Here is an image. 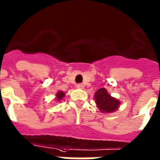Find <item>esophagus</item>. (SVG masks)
Masks as SVG:
<instances>
[{
  "instance_id": "1",
  "label": "esophagus",
  "mask_w": 160,
  "mask_h": 160,
  "mask_svg": "<svg viewBox=\"0 0 160 160\" xmlns=\"http://www.w3.org/2000/svg\"><path fill=\"white\" fill-rule=\"evenodd\" d=\"M84 87H85V86H84V85H83V84H78L77 85L78 89H84Z\"/></svg>"
}]
</instances>
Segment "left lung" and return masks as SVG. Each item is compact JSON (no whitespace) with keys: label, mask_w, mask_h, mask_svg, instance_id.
<instances>
[{"label":"left lung","mask_w":160,"mask_h":160,"mask_svg":"<svg viewBox=\"0 0 160 160\" xmlns=\"http://www.w3.org/2000/svg\"><path fill=\"white\" fill-rule=\"evenodd\" d=\"M96 107L103 113H112L118 109L120 102L108 94L105 88H101L95 93Z\"/></svg>","instance_id":"obj_1"}]
</instances>
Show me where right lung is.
Returning a JSON list of instances; mask_svg holds the SVG:
<instances>
[{"instance_id":"1","label":"right lung","mask_w":160,"mask_h":160,"mask_svg":"<svg viewBox=\"0 0 160 160\" xmlns=\"http://www.w3.org/2000/svg\"><path fill=\"white\" fill-rule=\"evenodd\" d=\"M64 96H65V94H64V91H58V92H57V94H56V100H57L58 102H60L61 100L64 98Z\"/></svg>"}]
</instances>
